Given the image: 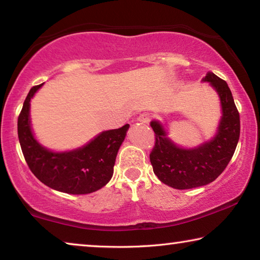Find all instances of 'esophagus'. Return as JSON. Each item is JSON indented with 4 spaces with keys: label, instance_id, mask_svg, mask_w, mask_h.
Listing matches in <instances>:
<instances>
[{
    "label": "esophagus",
    "instance_id": "34e87169",
    "mask_svg": "<svg viewBox=\"0 0 260 260\" xmlns=\"http://www.w3.org/2000/svg\"><path fill=\"white\" fill-rule=\"evenodd\" d=\"M138 121H140L141 124H148V122L150 121V114H149V113L140 114L139 118H138Z\"/></svg>",
    "mask_w": 260,
    "mask_h": 260
}]
</instances>
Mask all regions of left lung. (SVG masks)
I'll return each mask as SVG.
<instances>
[{"label":"left lung","mask_w":260,"mask_h":260,"mask_svg":"<svg viewBox=\"0 0 260 260\" xmlns=\"http://www.w3.org/2000/svg\"><path fill=\"white\" fill-rule=\"evenodd\" d=\"M203 81L211 83L221 101L222 118L213 140L187 150L166 138L159 122L150 124L155 132V146L150 152L153 173L175 189H191L214 181L232 159L240 139V113L227 82L212 72L206 74Z\"/></svg>","instance_id":"left-lung-1"}]
</instances>
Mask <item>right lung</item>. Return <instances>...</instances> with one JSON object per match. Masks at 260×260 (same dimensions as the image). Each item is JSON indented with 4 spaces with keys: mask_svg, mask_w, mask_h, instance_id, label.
Here are the masks:
<instances>
[{
    "mask_svg": "<svg viewBox=\"0 0 260 260\" xmlns=\"http://www.w3.org/2000/svg\"><path fill=\"white\" fill-rule=\"evenodd\" d=\"M43 83L30 88L18 117V138L29 170L42 183L61 192L89 193L107 184L129 125L101 133L83 148L52 152L37 142L30 131L29 102Z\"/></svg>",
    "mask_w": 260,
    "mask_h": 260,
    "instance_id": "add662e5",
    "label": "right lung"
}]
</instances>
